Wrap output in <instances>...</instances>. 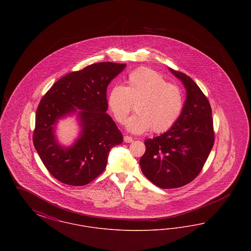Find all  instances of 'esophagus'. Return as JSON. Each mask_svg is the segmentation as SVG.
<instances>
[{
    "label": "esophagus",
    "mask_w": 251,
    "mask_h": 251,
    "mask_svg": "<svg viewBox=\"0 0 251 251\" xmlns=\"http://www.w3.org/2000/svg\"><path fill=\"white\" fill-rule=\"evenodd\" d=\"M132 141H133V139H132V137H131V136H129V135H125L124 136V142L131 143Z\"/></svg>",
    "instance_id": "34e87169"
}]
</instances>
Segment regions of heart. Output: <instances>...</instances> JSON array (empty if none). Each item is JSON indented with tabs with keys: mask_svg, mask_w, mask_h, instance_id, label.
<instances>
[{
	"mask_svg": "<svg viewBox=\"0 0 251 251\" xmlns=\"http://www.w3.org/2000/svg\"><path fill=\"white\" fill-rule=\"evenodd\" d=\"M108 108L115 120L123 124L135 104L136 114L127 121V129L142 133L152 128L157 133L170 130L181 115L184 99L177 84L167 83L162 74L150 68L131 72L126 84L109 91Z\"/></svg>",
	"mask_w": 251,
	"mask_h": 251,
	"instance_id": "b5f03b06",
	"label": "heart"
}]
</instances>
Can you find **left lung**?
<instances>
[{"instance_id": "obj_1", "label": "left lung", "mask_w": 251, "mask_h": 251, "mask_svg": "<svg viewBox=\"0 0 251 251\" xmlns=\"http://www.w3.org/2000/svg\"><path fill=\"white\" fill-rule=\"evenodd\" d=\"M184 84L187 98L176 124L167 132L145 140L140 167L147 179L163 189L178 188L196 179L215 143L212 108L189 76L170 69Z\"/></svg>"}]
</instances>
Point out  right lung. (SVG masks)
Here are the masks:
<instances>
[{
	"label": "right lung",
	"mask_w": 251,
	"mask_h": 251,
	"mask_svg": "<svg viewBox=\"0 0 251 251\" xmlns=\"http://www.w3.org/2000/svg\"><path fill=\"white\" fill-rule=\"evenodd\" d=\"M126 64L101 62L62 77L36 109L33 143L49 172L61 182L82 186L103 172L110 150L123 141L117 124L106 114V88ZM81 109L83 131L70 149L57 144L53 126L63 115Z\"/></svg>",
	"instance_id": "1"
}]
</instances>
